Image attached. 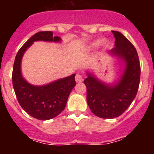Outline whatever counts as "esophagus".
Instances as JSON below:
<instances>
[{
    "instance_id": "obj_1",
    "label": "esophagus",
    "mask_w": 154,
    "mask_h": 154,
    "mask_svg": "<svg viewBox=\"0 0 154 154\" xmlns=\"http://www.w3.org/2000/svg\"><path fill=\"white\" fill-rule=\"evenodd\" d=\"M75 81H76V82H82L83 81V79H82V75L76 74Z\"/></svg>"
}]
</instances>
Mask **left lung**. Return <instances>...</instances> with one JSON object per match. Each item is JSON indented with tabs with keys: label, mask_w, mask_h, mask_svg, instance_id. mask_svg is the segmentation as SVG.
I'll return each mask as SVG.
<instances>
[{
	"label": "left lung",
	"mask_w": 154,
	"mask_h": 154,
	"mask_svg": "<svg viewBox=\"0 0 154 154\" xmlns=\"http://www.w3.org/2000/svg\"><path fill=\"white\" fill-rule=\"evenodd\" d=\"M115 47L109 52L126 62L119 82L107 85L88 73L84 80L87 103L92 113L103 119H113L123 113L137 96L140 80V64L135 47L119 31H112Z\"/></svg>",
	"instance_id": "obj_1"
}]
</instances>
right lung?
<instances>
[{
    "label": "right lung",
    "mask_w": 154,
    "mask_h": 154,
    "mask_svg": "<svg viewBox=\"0 0 154 154\" xmlns=\"http://www.w3.org/2000/svg\"><path fill=\"white\" fill-rule=\"evenodd\" d=\"M52 31H40L27 41L19 49L14 62L12 83L19 104L35 119L48 120L61 113L65 109L71 91L75 85V75L58 79L46 85L35 86L27 82L21 73V62L24 51L35 41L60 42Z\"/></svg>",
    "instance_id": "1"
}]
</instances>
